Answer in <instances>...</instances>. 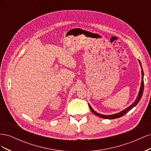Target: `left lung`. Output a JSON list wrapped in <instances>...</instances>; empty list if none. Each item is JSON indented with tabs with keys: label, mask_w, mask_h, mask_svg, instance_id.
<instances>
[{
	"label": "left lung",
	"mask_w": 151,
	"mask_h": 151,
	"mask_svg": "<svg viewBox=\"0 0 151 151\" xmlns=\"http://www.w3.org/2000/svg\"><path fill=\"white\" fill-rule=\"evenodd\" d=\"M139 64L140 65L141 67V72H142V81H141V84H140V90H139V92L138 94L137 97L136 99L135 100V101L132 103L130 106H129V107H127L126 109H123L122 111L119 112V113H117L115 114H113V115H103V114H101V113H99L98 112H96V111H94V109H93V108L91 106V105L89 104V108L91 109V111H92V113L94 114V115H96L99 117H101L102 118H104V119H115V118H120L122 116H123L127 113L129 112L130 110L133 108L134 107H135L137 104H138V103L140 101V100L142 96V94H143V92H144V71L142 69V67L141 65V63L140 62V60H139Z\"/></svg>",
	"instance_id": "8db88e82"
}]
</instances>
